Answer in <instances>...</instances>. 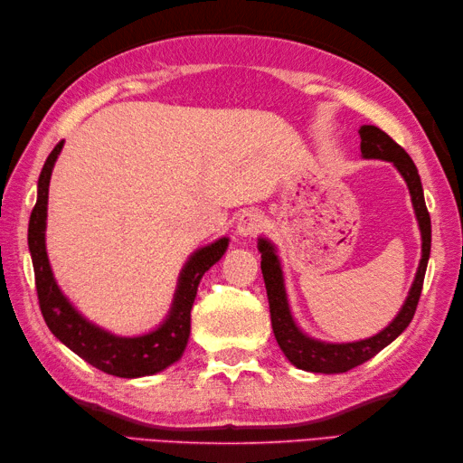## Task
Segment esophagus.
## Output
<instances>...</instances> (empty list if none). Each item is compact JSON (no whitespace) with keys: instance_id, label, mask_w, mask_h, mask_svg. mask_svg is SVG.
Here are the masks:
<instances>
[{"instance_id":"esophagus-1","label":"esophagus","mask_w":463,"mask_h":463,"mask_svg":"<svg viewBox=\"0 0 463 463\" xmlns=\"http://www.w3.org/2000/svg\"><path fill=\"white\" fill-rule=\"evenodd\" d=\"M262 229V216L257 211H247L239 216L237 222V232L244 239L257 237Z\"/></svg>"}]
</instances>
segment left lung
I'll use <instances>...</instances> for the list:
<instances>
[{
	"label": "left lung",
	"mask_w": 463,
	"mask_h": 463,
	"mask_svg": "<svg viewBox=\"0 0 463 463\" xmlns=\"http://www.w3.org/2000/svg\"><path fill=\"white\" fill-rule=\"evenodd\" d=\"M360 151L364 159H382L394 163L400 175L404 176L408 183L411 204H414L416 219L421 232V260L416 272L414 284H411L408 298L404 307L398 312V317L392 320L386 328L378 332L376 336L358 340V342H346V344H332V342H320L308 338L297 322H294L287 290H284V279L280 260L277 257V250L267 239H259V250H260V269L264 277V287H267L269 307H270V322L274 330V338H277L280 350L284 352L294 366L307 372H320V373H340L348 372L352 368L360 366L366 360L373 358L380 350L394 342L402 332L408 328V324L414 318V312L418 308V300L424 287L426 267L430 259L431 249V221L430 213L424 201V189H421V181L414 161L410 155L402 149V146L392 139L390 135L373 125H362L360 127Z\"/></svg>",
	"instance_id": "1"
}]
</instances>
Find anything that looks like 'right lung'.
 Wrapping results in <instances>:
<instances>
[{"mask_svg":"<svg viewBox=\"0 0 463 463\" xmlns=\"http://www.w3.org/2000/svg\"><path fill=\"white\" fill-rule=\"evenodd\" d=\"M61 149L63 141H59L47 156L37 181V203L29 216L27 242L33 260L39 308H42L45 324L55 334V338L61 340L77 356L90 362L91 366L119 378L151 376L183 356L191 334V308L196 288H199L203 274L222 259L226 247H229V239L214 241L186 260L179 284H176L169 317L159 328L143 334V336L129 338L115 336V334L95 326L90 320H85L59 290L45 250L49 181H52L53 165Z\"/></svg>","mask_w":463,"mask_h":463,"instance_id":"obj_1","label":"right lung"}]
</instances>
